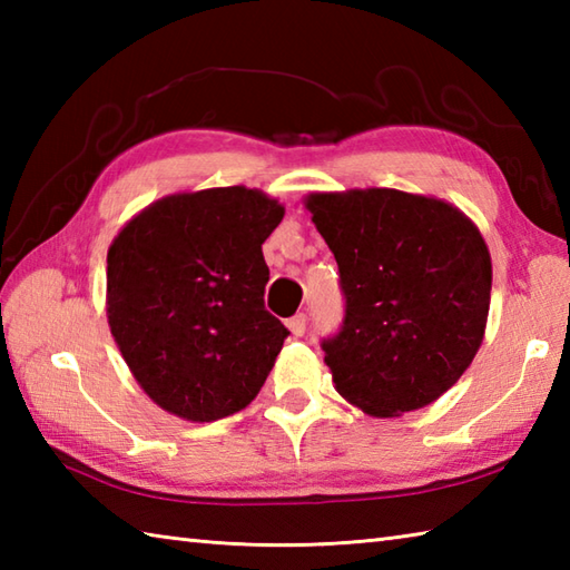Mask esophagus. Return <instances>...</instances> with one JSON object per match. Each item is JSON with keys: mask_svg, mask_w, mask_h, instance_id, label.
I'll list each match as a JSON object with an SVG mask.
<instances>
[{"mask_svg": "<svg viewBox=\"0 0 570 570\" xmlns=\"http://www.w3.org/2000/svg\"><path fill=\"white\" fill-rule=\"evenodd\" d=\"M306 325H308V318L304 316V313H296L294 318L286 321V328L292 331V335H296V337L306 333Z\"/></svg>", "mask_w": 570, "mask_h": 570, "instance_id": "esophagus-1", "label": "esophagus"}]
</instances>
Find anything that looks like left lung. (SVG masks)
<instances>
[{
    "mask_svg": "<svg viewBox=\"0 0 570 570\" xmlns=\"http://www.w3.org/2000/svg\"><path fill=\"white\" fill-rule=\"evenodd\" d=\"M306 208L335 254L341 333L323 341L335 390L370 416L435 402L485 337L492 262L451 203L394 188L311 193Z\"/></svg>",
    "mask_w": 570,
    "mask_h": 570,
    "instance_id": "left-lung-1",
    "label": "left lung"
}]
</instances>
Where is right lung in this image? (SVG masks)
I'll return each mask as SVG.
<instances>
[{"label":"right lung","mask_w":570,"mask_h":570,"mask_svg":"<svg viewBox=\"0 0 570 570\" xmlns=\"http://www.w3.org/2000/svg\"><path fill=\"white\" fill-rule=\"evenodd\" d=\"M284 205L229 186L176 193L119 229L107 252V323L154 404L186 421L245 409L288 331L264 308L262 245Z\"/></svg>","instance_id":"add662e5"}]
</instances>
